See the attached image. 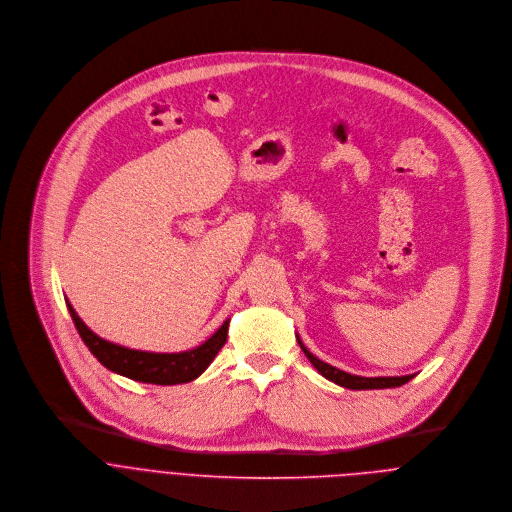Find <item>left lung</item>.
I'll return each mask as SVG.
<instances>
[{
  "label": "left lung",
  "instance_id": "8db88e82",
  "mask_svg": "<svg viewBox=\"0 0 512 512\" xmlns=\"http://www.w3.org/2000/svg\"><path fill=\"white\" fill-rule=\"evenodd\" d=\"M296 341H298L302 353L306 355V359H309V361L315 365V369H317L325 379H329V381H333V383H337V385H341V387H347V389H385V387H399V385L407 383V381H410V379L414 377V375H403V377H361V375H351V373L341 371V369H337V367H333V365L321 361L319 357H315L309 349H306V347L302 345V341L298 339V335H296Z\"/></svg>",
  "mask_w": 512,
  "mask_h": 512
}]
</instances>
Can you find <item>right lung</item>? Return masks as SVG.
I'll return each instance as SVG.
<instances>
[{
  "label": "right lung",
  "mask_w": 512,
  "mask_h": 512,
  "mask_svg": "<svg viewBox=\"0 0 512 512\" xmlns=\"http://www.w3.org/2000/svg\"><path fill=\"white\" fill-rule=\"evenodd\" d=\"M66 306L84 345L102 365L133 381L155 383V385H177V383H187L199 377L210 367V363L220 353V349L226 345L228 327H230V319H228L208 341H203L199 347L189 351L149 353V351H137V349H129V347L100 339L82 323V319L76 315V311L72 309V304L68 300H66Z\"/></svg>",
  "instance_id": "1"
}]
</instances>
